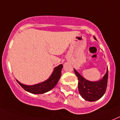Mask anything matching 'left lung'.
<instances>
[{
  "label": "left lung",
  "mask_w": 120,
  "mask_h": 120,
  "mask_svg": "<svg viewBox=\"0 0 120 120\" xmlns=\"http://www.w3.org/2000/svg\"><path fill=\"white\" fill-rule=\"evenodd\" d=\"M94 39L95 38L94 37ZM74 71L78 79V90L86 101L94 102L99 100L104 95L107 89L108 81V68L103 78L98 81H89L84 78L75 69Z\"/></svg>",
  "instance_id": "1"
}]
</instances>
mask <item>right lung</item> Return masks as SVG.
Instances as JSON below:
<instances>
[{"label": "right lung", "instance_id": "add662e5", "mask_svg": "<svg viewBox=\"0 0 120 120\" xmlns=\"http://www.w3.org/2000/svg\"><path fill=\"white\" fill-rule=\"evenodd\" d=\"M62 68H63V65L62 64L55 67L49 78L44 82H40L34 85H25L19 82L18 80H16V81L25 90L30 93L35 94H44L50 91L57 85V82L61 77V71Z\"/></svg>", "mask_w": 120, "mask_h": 120}]
</instances>
